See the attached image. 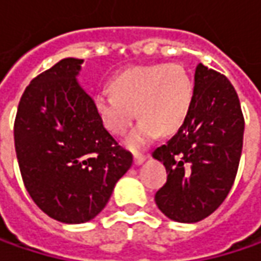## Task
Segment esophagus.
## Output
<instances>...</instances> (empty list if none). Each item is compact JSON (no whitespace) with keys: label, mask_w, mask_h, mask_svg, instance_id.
Instances as JSON below:
<instances>
[{"label":"esophagus","mask_w":261,"mask_h":261,"mask_svg":"<svg viewBox=\"0 0 261 261\" xmlns=\"http://www.w3.org/2000/svg\"><path fill=\"white\" fill-rule=\"evenodd\" d=\"M146 158H148V155H145V154L135 152V154H134V163H135L136 166H139V164H142V163L145 161Z\"/></svg>","instance_id":"obj_1"}]
</instances>
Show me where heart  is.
I'll list each match as a JSON object with an SVG mask.
<instances>
[{
    "mask_svg": "<svg viewBox=\"0 0 261 261\" xmlns=\"http://www.w3.org/2000/svg\"><path fill=\"white\" fill-rule=\"evenodd\" d=\"M112 91L94 95V109L105 127L125 135L138 115L142 119L126 138L130 149H141L161 132L175 134L187 120L193 101V83L180 64L130 66L110 81Z\"/></svg>",
    "mask_w": 261,
    "mask_h": 261,
    "instance_id": "1",
    "label": "heart"
}]
</instances>
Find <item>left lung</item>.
<instances>
[{
    "label": "left lung",
    "mask_w": 261,
    "mask_h": 261,
    "mask_svg": "<svg viewBox=\"0 0 261 261\" xmlns=\"http://www.w3.org/2000/svg\"><path fill=\"white\" fill-rule=\"evenodd\" d=\"M244 138V116L225 75L196 66L187 120L152 156L167 170L155 193L160 211L177 222H197L214 214L234 185Z\"/></svg>",
    "instance_id": "obj_1"
}]
</instances>
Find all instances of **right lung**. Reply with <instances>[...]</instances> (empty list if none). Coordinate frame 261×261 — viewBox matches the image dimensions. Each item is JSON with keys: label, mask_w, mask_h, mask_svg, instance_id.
<instances>
[{"label": "right lung", "mask_w": 261, "mask_h": 261, "mask_svg": "<svg viewBox=\"0 0 261 261\" xmlns=\"http://www.w3.org/2000/svg\"><path fill=\"white\" fill-rule=\"evenodd\" d=\"M66 58L32 80L20 98L14 145L21 178L46 215L65 224L93 219L109 202L132 154L101 123Z\"/></svg>", "instance_id": "1"}]
</instances>
